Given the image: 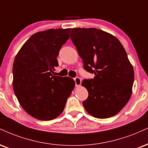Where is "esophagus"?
Listing matches in <instances>:
<instances>
[{
    "label": "esophagus",
    "mask_w": 148,
    "mask_h": 148,
    "mask_svg": "<svg viewBox=\"0 0 148 148\" xmlns=\"http://www.w3.org/2000/svg\"><path fill=\"white\" fill-rule=\"evenodd\" d=\"M74 82H75L76 86H79L81 84V79L79 77H75L74 79Z\"/></svg>",
    "instance_id": "34e87169"
}]
</instances>
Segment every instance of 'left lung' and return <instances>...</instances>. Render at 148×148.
Masks as SVG:
<instances>
[{
  "label": "left lung",
  "mask_w": 148,
  "mask_h": 148,
  "mask_svg": "<svg viewBox=\"0 0 148 148\" xmlns=\"http://www.w3.org/2000/svg\"><path fill=\"white\" fill-rule=\"evenodd\" d=\"M70 38L83 59V68L94 74L82 85L88 97L83 101L86 111L98 119L119 113L131 97L134 69L120 41L97 28H73Z\"/></svg>",
  "instance_id": "left-lung-1"
}]
</instances>
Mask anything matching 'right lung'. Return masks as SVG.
<instances>
[{
    "instance_id": "obj_1",
    "label": "right lung",
    "mask_w": 148,
    "mask_h": 148,
    "mask_svg": "<svg viewBox=\"0 0 148 148\" xmlns=\"http://www.w3.org/2000/svg\"><path fill=\"white\" fill-rule=\"evenodd\" d=\"M70 29H51L34 34L14 59V93L25 111L38 120H52L63 112L75 85L72 78L52 74Z\"/></svg>"
}]
</instances>
